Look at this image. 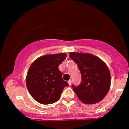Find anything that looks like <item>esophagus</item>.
<instances>
[{"label":"esophagus","mask_w":129,"mask_h":129,"mask_svg":"<svg viewBox=\"0 0 129 129\" xmlns=\"http://www.w3.org/2000/svg\"><path fill=\"white\" fill-rule=\"evenodd\" d=\"M68 84H69V85H70L71 84H72V80L70 79L69 81H68Z\"/></svg>","instance_id":"1"}]
</instances>
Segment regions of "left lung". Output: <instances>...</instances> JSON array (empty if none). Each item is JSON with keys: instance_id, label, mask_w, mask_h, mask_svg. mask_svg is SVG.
I'll return each instance as SVG.
<instances>
[{"instance_id": "left-lung-1", "label": "left lung", "mask_w": 129, "mask_h": 129, "mask_svg": "<svg viewBox=\"0 0 129 129\" xmlns=\"http://www.w3.org/2000/svg\"><path fill=\"white\" fill-rule=\"evenodd\" d=\"M69 56L78 65L82 77L79 86L72 85L77 96L86 104L99 103L110 87L111 76L107 65L90 53L70 52Z\"/></svg>"}]
</instances>
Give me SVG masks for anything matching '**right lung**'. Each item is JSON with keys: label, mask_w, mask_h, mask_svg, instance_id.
<instances>
[{"label": "right lung", "mask_w": 129, "mask_h": 129, "mask_svg": "<svg viewBox=\"0 0 129 129\" xmlns=\"http://www.w3.org/2000/svg\"><path fill=\"white\" fill-rule=\"evenodd\" d=\"M66 57L63 53L46 54L36 59L29 67L26 77V87L37 102L42 104L56 103L65 87H68L58 69Z\"/></svg>", "instance_id": "1"}]
</instances>
